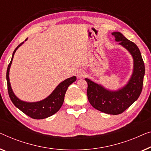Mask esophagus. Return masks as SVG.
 Segmentation results:
<instances>
[{
	"instance_id": "obj_1",
	"label": "esophagus",
	"mask_w": 151,
	"mask_h": 151,
	"mask_svg": "<svg viewBox=\"0 0 151 151\" xmlns=\"http://www.w3.org/2000/svg\"><path fill=\"white\" fill-rule=\"evenodd\" d=\"M85 75H86V73H85L83 70H78L77 72V73H76V76H77L78 78H83Z\"/></svg>"
}]
</instances>
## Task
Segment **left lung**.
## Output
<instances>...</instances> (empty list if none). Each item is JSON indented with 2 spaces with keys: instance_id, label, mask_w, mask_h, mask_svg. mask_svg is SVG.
<instances>
[{
  "instance_id": "obj_1",
  "label": "left lung",
  "mask_w": 151,
  "mask_h": 151,
  "mask_svg": "<svg viewBox=\"0 0 151 151\" xmlns=\"http://www.w3.org/2000/svg\"><path fill=\"white\" fill-rule=\"evenodd\" d=\"M116 42L128 50L133 59V73L124 86L117 90H110L101 84L85 78L88 83V101L93 107L111 115L122 114L138 99L142 90L145 67L141 52L136 44L127 40L120 32L111 33Z\"/></svg>"
}]
</instances>
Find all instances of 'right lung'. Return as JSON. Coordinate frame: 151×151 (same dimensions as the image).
<instances>
[{
    "label": "right lung",
    "instance_id": "obj_1",
    "mask_svg": "<svg viewBox=\"0 0 151 151\" xmlns=\"http://www.w3.org/2000/svg\"><path fill=\"white\" fill-rule=\"evenodd\" d=\"M27 39L28 38H27L25 41H27ZM24 42L19 44L16 49L14 50L12 55L11 61H10L9 65H8L6 78H7V88L9 96L12 103H14V105L17 108H18L20 111H22L23 113L29 116V117L33 119H37V120L48 118L53 115L55 113H57L59 109H60L63 103L65 94L68 88L70 85L75 81L76 78L75 76H74L63 81L62 82H61L56 87V88L52 91V92L49 96L46 97V99L42 100V101L37 102H27L18 99L15 95L12 90L11 83H10L9 81V70L12 63V60L13 58H14L15 52H16L17 49L22 44H24Z\"/></svg>",
    "mask_w": 151,
    "mask_h": 151
}]
</instances>
